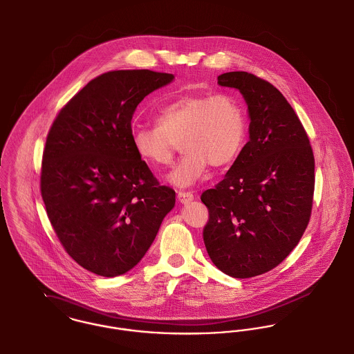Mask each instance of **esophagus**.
Instances as JSON below:
<instances>
[{
    "mask_svg": "<svg viewBox=\"0 0 354 354\" xmlns=\"http://www.w3.org/2000/svg\"><path fill=\"white\" fill-rule=\"evenodd\" d=\"M177 198H178V201H180L181 204H188V203H190V201L194 198V196H193L192 192H178Z\"/></svg>",
    "mask_w": 354,
    "mask_h": 354,
    "instance_id": "esophagus-1",
    "label": "esophagus"
}]
</instances>
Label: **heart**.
<instances>
[{"label": "heart", "instance_id": "b5f03b06", "mask_svg": "<svg viewBox=\"0 0 354 354\" xmlns=\"http://www.w3.org/2000/svg\"><path fill=\"white\" fill-rule=\"evenodd\" d=\"M156 123L133 129V147L143 162L160 169L170 165L181 143L187 154L167 176L177 188L198 183L209 164H231L247 137L244 111L231 95L183 96L164 106Z\"/></svg>", "mask_w": 354, "mask_h": 354}]
</instances>
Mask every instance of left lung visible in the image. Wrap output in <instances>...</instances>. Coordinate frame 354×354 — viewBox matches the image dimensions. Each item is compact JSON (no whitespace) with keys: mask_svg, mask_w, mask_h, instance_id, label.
Returning <instances> with one entry per match:
<instances>
[{"mask_svg":"<svg viewBox=\"0 0 354 354\" xmlns=\"http://www.w3.org/2000/svg\"><path fill=\"white\" fill-rule=\"evenodd\" d=\"M217 83L243 95L250 141L224 180L201 194L209 211L203 236L213 264L244 279L272 270L299 243L311 214L314 156L301 120L271 83L243 71Z\"/></svg>","mask_w":354,"mask_h":354,"instance_id":"obj_1","label":"left lung"}]
</instances>
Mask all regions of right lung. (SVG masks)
Here are the masks:
<instances>
[{
	"label": "right lung",
	"mask_w": 354,
	"mask_h": 354,
	"mask_svg": "<svg viewBox=\"0 0 354 354\" xmlns=\"http://www.w3.org/2000/svg\"><path fill=\"white\" fill-rule=\"evenodd\" d=\"M173 80L149 70L106 72L72 97L48 133V218L72 259L96 275L134 268L174 208L176 192L158 184L131 142L137 106Z\"/></svg>",
	"instance_id": "obj_1"
}]
</instances>
